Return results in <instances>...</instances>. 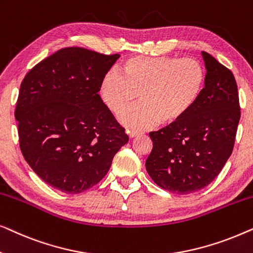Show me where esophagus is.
Here are the masks:
<instances>
[{
	"mask_svg": "<svg viewBox=\"0 0 253 253\" xmlns=\"http://www.w3.org/2000/svg\"><path fill=\"white\" fill-rule=\"evenodd\" d=\"M127 134H129L131 138H133V137L138 136V134H139V132H138V131H136V130H127Z\"/></svg>",
	"mask_w": 253,
	"mask_h": 253,
	"instance_id": "esophagus-1",
	"label": "esophagus"
}]
</instances>
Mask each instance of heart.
I'll use <instances>...</instances> for the list:
<instances>
[{
	"label": "heart",
	"mask_w": 253,
	"mask_h": 253,
	"mask_svg": "<svg viewBox=\"0 0 253 253\" xmlns=\"http://www.w3.org/2000/svg\"><path fill=\"white\" fill-rule=\"evenodd\" d=\"M121 71L103 77L100 93L115 115L139 95L140 105L121 116L126 126L137 130L183 122L198 106L207 85L206 69L193 57L132 56L123 61Z\"/></svg>",
	"instance_id": "1"
}]
</instances>
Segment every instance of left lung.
<instances>
[{"label": "left lung", "instance_id": "left-lung-1", "mask_svg": "<svg viewBox=\"0 0 253 253\" xmlns=\"http://www.w3.org/2000/svg\"><path fill=\"white\" fill-rule=\"evenodd\" d=\"M203 58L207 85L198 106L177 126L150 132L148 175L177 195L202 190L220 174L233 152L241 119L233 72L206 51Z\"/></svg>", "mask_w": 253, "mask_h": 253}]
</instances>
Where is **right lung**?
<instances>
[{
    "mask_svg": "<svg viewBox=\"0 0 253 253\" xmlns=\"http://www.w3.org/2000/svg\"><path fill=\"white\" fill-rule=\"evenodd\" d=\"M119 57L62 48L31 69L20 84L15 110L20 151L54 189L79 193L98 184L129 140L98 94Z\"/></svg>",
    "mask_w": 253,
    "mask_h": 253,
    "instance_id": "obj_1",
    "label": "right lung"
}]
</instances>
